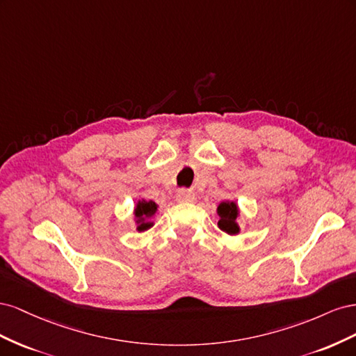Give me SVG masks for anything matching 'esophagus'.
Listing matches in <instances>:
<instances>
[{
  "label": "esophagus",
  "instance_id": "34e87169",
  "mask_svg": "<svg viewBox=\"0 0 356 356\" xmlns=\"http://www.w3.org/2000/svg\"><path fill=\"white\" fill-rule=\"evenodd\" d=\"M196 196L193 195L191 191H187V190H179L177 193V200L179 202H195Z\"/></svg>",
  "mask_w": 356,
  "mask_h": 356
}]
</instances>
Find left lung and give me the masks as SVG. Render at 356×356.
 I'll return each instance as SVG.
<instances>
[{"label":"left lung","mask_w":356,"mask_h":356,"mask_svg":"<svg viewBox=\"0 0 356 356\" xmlns=\"http://www.w3.org/2000/svg\"><path fill=\"white\" fill-rule=\"evenodd\" d=\"M220 215V221H218V227L229 233V234H236L239 232L238 224H236V218H238V207H236L234 202H221L218 204L217 209Z\"/></svg>","instance_id":"left-lung-1"}]
</instances>
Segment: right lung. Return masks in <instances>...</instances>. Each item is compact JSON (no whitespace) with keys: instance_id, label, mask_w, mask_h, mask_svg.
I'll list each match as a JSON object with an SVG mask.
<instances>
[{"instance_id":"1","label":"right lung","mask_w":356,"mask_h":356,"mask_svg":"<svg viewBox=\"0 0 356 356\" xmlns=\"http://www.w3.org/2000/svg\"><path fill=\"white\" fill-rule=\"evenodd\" d=\"M156 211H157V204L153 200H149V202H147V200L138 202V207L135 209V217L138 218L136 222L139 224L138 225V230L139 232H144V230L152 227V222H148L145 220L152 217V215H154Z\"/></svg>"}]
</instances>
